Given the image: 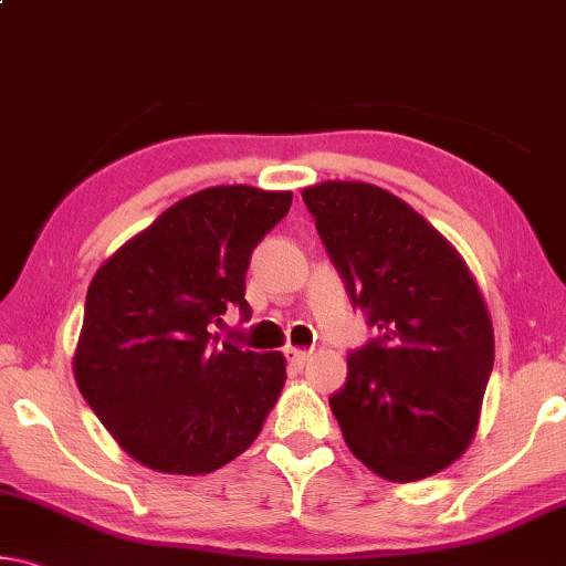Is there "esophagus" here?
Masks as SVG:
<instances>
[{"label":"esophagus","instance_id":"esophagus-1","mask_svg":"<svg viewBox=\"0 0 566 566\" xmlns=\"http://www.w3.org/2000/svg\"><path fill=\"white\" fill-rule=\"evenodd\" d=\"M285 359H289L293 367H306V361L311 359V352L306 349H295V346H289L285 349Z\"/></svg>","mask_w":566,"mask_h":566}]
</instances>
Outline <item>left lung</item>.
<instances>
[{
	"instance_id": "8db88e82",
	"label": "left lung",
	"mask_w": 566,
	"mask_h": 566,
	"mask_svg": "<svg viewBox=\"0 0 566 566\" xmlns=\"http://www.w3.org/2000/svg\"><path fill=\"white\" fill-rule=\"evenodd\" d=\"M303 202L354 306L381 336L346 359L328 405L346 446L412 483L471 446L493 369V324L465 260L410 205L367 181H321Z\"/></svg>"
}]
</instances>
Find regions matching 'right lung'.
<instances>
[{"label": "right lung", "instance_id": "right-lung-1", "mask_svg": "<svg viewBox=\"0 0 566 566\" xmlns=\"http://www.w3.org/2000/svg\"><path fill=\"white\" fill-rule=\"evenodd\" d=\"M291 192H195L113 253L88 285L73 354L77 389L111 438L159 473H212L253 446L285 385V356L212 334L250 318L245 273Z\"/></svg>", "mask_w": 566, "mask_h": 566}]
</instances>
